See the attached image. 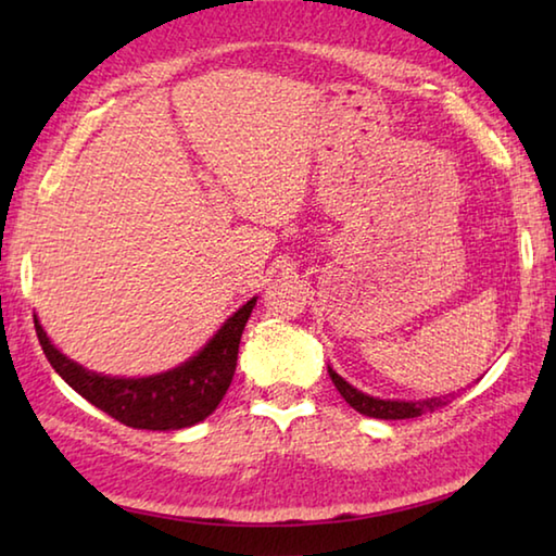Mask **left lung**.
<instances>
[{
    "mask_svg": "<svg viewBox=\"0 0 556 556\" xmlns=\"http://www.w3.org/2000/svg\"><path fill=\"white\" fill-rule=\"evenodd\" d=\"M327 371H330L334 387H338L344 402H348L354 412L371 418H387V421L389 418H416L421 414L439 412V408H443L445 404H451L453 399V396H433V399H424V402H391V399H377V396L362 394L359 389L348 384V381H344L332 367H327Z\"/></svg>",
    "mask_w": 556,
    "mask_h": 556,
    "instance_id": "left-lung-1",
    "label": "left lung"
}]
</instances>
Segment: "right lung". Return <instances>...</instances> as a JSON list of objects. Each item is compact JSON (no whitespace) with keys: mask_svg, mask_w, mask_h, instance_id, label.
Masks as SVG:
<instances>
[{"mask_svg":"<svg viewBox=\"0 0 556 556\" xmlns=\"http://www.w3.org/2000/svg\"><path fill=\"white\" fill-rule=\"evenodd\" d=\"M253 305L256 298L239 307L197 357L162 375L140 379H117L88 371L53 348L36 317L34 327L51 367L86 402L130 429L175 431L204 421L224 399L233 379L239 342Z\"/></svg>","mask_w":556,"mask_h":556,"instance_id":"obj_1","label":"right lung"}]
</instances>
